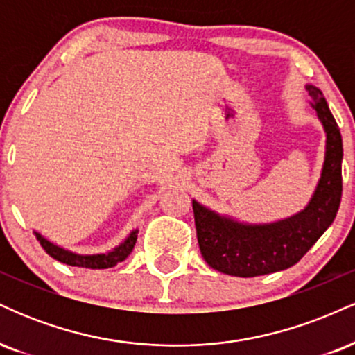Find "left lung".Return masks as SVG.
<instances>
[{"mask_svg": "<svg viewBox=\"0 0 355 355\" xmlns=\"http://www.w3.org/2000/svg\"><path fill=\"white\" fill-rule=\"evenodd\" d=\"M305 88L325 132L324 166L307 207L279 222L243 223L191 202L202 257L222 274L257 277L285 270L307 254L336 218L342 197L340 130L320 89Z\"/></svg>", "mask_w": 355, "mask_h": 355, "instance_id": "8db88e82", "label": "left lung"}]
</instances>
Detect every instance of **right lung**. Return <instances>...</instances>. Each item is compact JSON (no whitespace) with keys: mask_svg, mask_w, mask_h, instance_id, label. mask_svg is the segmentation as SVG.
<instances>
[{"mask_svg":"<svg viewBox=\"0 0 355 355\" xmlns=\"http://www.w3.org/2000/svg\"><path fill=\"white\" fill-rule=\"evenodd\" d=\"M137 234L138 230L130 232L128 237H126L120 245L113 248V250L107 252V254L80 255L71 250H67V248L63 247H58L56 243H53L48 239H44L40 232H35L36 240H38L40 245L43 247V250L46 252L48 255L53 257L55 260H58L61 263H67V266L85 267V268H108V267H115L118 262H123L126 257L132 254L133 247H135Z\"/></svg>","mask_w":355,"mask_h":355,"instance_id":"right-lung-1","label":"right lung"}]
</instances>
